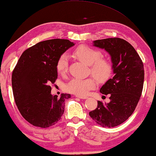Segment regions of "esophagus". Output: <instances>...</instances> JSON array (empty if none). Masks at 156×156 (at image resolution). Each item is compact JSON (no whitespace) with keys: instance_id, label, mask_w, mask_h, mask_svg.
Wrapping results in <instances>:
<instances>
[{"instance_id":"34e87169","label":"esophagus","mask_w":156,"mask_h":156,"mask_svg":"<svg viewBox=\"0 0 156 156\" xmlns=\"http://www.w3.org/2000/svg\"><path fill=\"white\" fill-rule=\"evenodd\" d=\"M76 97L78 98H80V99H87V97L82 96H76Z\"/></svg>"}]
</instances>
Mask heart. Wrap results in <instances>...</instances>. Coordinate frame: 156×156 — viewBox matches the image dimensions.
<instances>
[{
  "mask_svg": "<svg viewBox=\"0 0 156 156\" xmlns=\"http://www.w3.org/2000/svg\"><path fill=\"white\" fill-rule=\"evenodd\" d=\"M73 55L80 61L91 66V72L100 81L109 79L113 72V65L109 60L102 58V54L87 45H80L73 51ZM57 72L64 74L68 69V57L63 54L56 63ZM96 86V80L93 78H73L66 84V91L77 96H85Z\"/></svg>",
  "mask_w": 156,
  "mask_h": 156,
  "instance_id": "1",
  "label": "heart"
}]
</instances>
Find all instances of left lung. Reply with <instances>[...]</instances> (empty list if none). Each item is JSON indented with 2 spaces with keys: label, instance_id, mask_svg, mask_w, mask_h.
Here are the masks:
<instances>
[{
  "label": "left lung",
  "instance_id": "left-lung-1",
  "mask_svg": "<svg viewBox=\"0 0 156 156\" xmlns=\"http://www.w3.org/2000/svg\"><path fill=\"white\" fill-rule=\"evenodd\" d=\"M93 45L110 55L114 76L100 89L102 94L110 95V102L98 101L89 115L103 127H114L127 120L138 103L144 84L143 63L133 46L123 39H101L93 41Z\"/></svg>",
  "mask_w": 156,
  "mask_h": 156
}]
</instances>
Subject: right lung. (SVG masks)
I'll return each mask as SVG.
<instances>
[{
    "label": "right lung",
    "instance_id": "add662e5",
    "mask_svg": "<svg viewBox=\"0 0 156 156\" xmlns=\"http://www.w3.org/2000/svg\"><path fill=\"white\" fill-rule=\"evenodd\" d=\"M74 44L67 39L42 41L26 49L18 60L12 73L13 94L21 115L32 125L47 128L61 118L71 95L54 96L50 84L58 78V60Z\"/></svg>",
    "mask_w": 156,
    "mask_h": 156
}]
</instances>
